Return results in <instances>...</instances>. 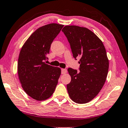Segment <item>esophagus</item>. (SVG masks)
I'll use <instances>...</instances> for the list:
<instances>
[{
    "label": "esophagus",
    "instance_id": "obj_1",
    "mask_svg": "<svg viewBox=\"0 0 128 128\" xmlns=\"http://www.w3.org/2000/svg\"><path fill=\"white\" fill-rule=\"evenodd\" d=\"M66 72H67V70L66 69H61V73H62V74H65Z\"/></svg>",
    "mask_w": 128,
    "mask_h": 128
}]
</instances>
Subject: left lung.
<instances>
[{"instance_id":"8db88e82","label":"left lung","mask_w":128,"mask_h":128,"mask_svg":"<svg viewBox=\"0 0 128 128\" xmlns=\"http://www.w3.org/2000/svg\"><path fill=\"white\" fill-rule=\"evenodd\" d=\"M70 46L73 56L80 57L78 72L69 68L71 81L67 84L70 99L77 104H86L100 92L109 69L106 52L99 38L86 28L66 26L62 30Z\"/></svg>"}]
</instances>
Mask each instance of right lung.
<instances>
[{"instance_id": "1", "label": "right lung", "mask_w": 128, "mask_h": 128, "mask_svg": "<svg viewBox=\"0 0 128 128\" xmlns=\"http://www.w3.org/2000/svg\"><path fill=\"white\" fill-rule=\"evenodd\" d=\"M62 24H50L39 28L28 38L20 52L19 78L24 90L37 100H46L54 94L61 74L59 68L46 64L50 46Z\"/></svg>"}]
</instances>
